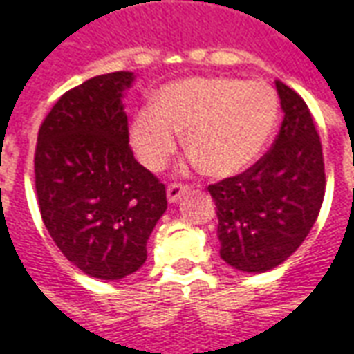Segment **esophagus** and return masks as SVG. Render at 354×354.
<instances>
[{
	"label": "esophagus",
	"mask_w": 354,
	"mask_h": 354,
	"mask_svg": "<svg viewBox=\"0 0 354 354\" xmlns=\"http://www.w3.org/2000/svg\"><path fill=\"white\" fill-rule=\"evenodd\" d=\"M189 190V187L187 185H181V183H171L169 187H167V190H165V194H167V200L171 202V204H175V202H179L181 200V196Z\"/></svg>",
	"instance_id": "1"
}]
</instances>
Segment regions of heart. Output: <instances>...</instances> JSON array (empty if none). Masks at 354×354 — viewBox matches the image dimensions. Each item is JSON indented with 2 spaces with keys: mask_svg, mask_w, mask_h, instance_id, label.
Returning a JSON list of instances; mask_svg holds the SVG:
<instances>
[{
  "mask_svg": "<svg viewBox=\"0 0 354 354\" xmlns=\"http://www.w3.org/2000/svg\"><path fill=\"white\" fill-rule=\"evenodd\" d=\"M280 101L267 82L238 77H187L160 89L156 104L142 106L129 141L145 167L160 171L181 141L212 177L248 169L277 129Z\"/></svg>",
  "mask_w": 354,
  "mask_h": 354,
  "instance_id": "heart-1",
  "label": "heart"
}]
</instances>
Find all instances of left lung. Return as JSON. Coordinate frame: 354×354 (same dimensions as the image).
I'll return each mask as SVG.
<instances>
[{"label": "left lung", "instance_id": "obj_1", "mask_svg": "<svg viewBox=\"0 0 354 354\" xmlns=\"http://www.w3.org/2000/svg\"><path fill=\"white\" fill-rule=\"evenodd\" d=\"M277 84L282 127L267 154L244 173L209 185L217 205L221 259L244 272H267L292 255L324 200L322 145L309 106Z\"/></svg>", "mask_w": 354, "mask_h": 354}]
</instances>
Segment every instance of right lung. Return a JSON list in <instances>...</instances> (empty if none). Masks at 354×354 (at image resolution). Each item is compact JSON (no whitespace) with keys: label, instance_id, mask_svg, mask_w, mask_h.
<instances>
[{"label":"right lung","instance_id":"add662e5","mask_svg":"<svg viewBox=\"0 0 354 354\" xmlns=\"http://www.w3.org/2000/svg\"><path fill=\"white\" fill-rule=\"evenodd\" d=\"M133 80V72L87 80L55 102L37 133L34 171L45 229L68 261L101 280L141 269L167 209L164 183L129 147L122 97Z\"/></svg>","mask_w":354,"mask_h":354}]
</instances>
